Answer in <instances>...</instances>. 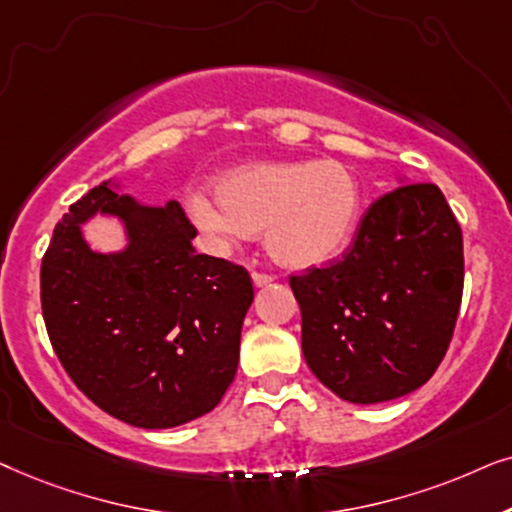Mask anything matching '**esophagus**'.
I'll use <instances>...</instances> for the list:
<instances>
[{"instance_id":"1","label":"esophagus","mask_w":512,"mask_h":512,"mask_svg":"<svg viewBox=\"0 0 512 512\" xmlns=\"http://www.w3.org/2000/svg\"><path fill=\"white\" fill-rule=\"evenodd\" d=\"M271 281H274V278L267 276V274H257V271L252 274V283H255V288H267Z\"/></svg>"}]
</instances>
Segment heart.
<instances>
[{
  "instance_id": "1",
  "label": "heart",
  "mask_w": 512,
  "mask_h": 512,
  "mask_svg": "<svg viewBox=\"0 0 512 512\" xmlns=\"http://www.w3.org/2000/svg\"><path fill=\"white\" fill-rule=\"evenodd\" d=\"M215 189L217 196L203 187L187 194L196 229L215 245L264 231L271 260L290 269L337 260L363 215L358 175L332 159L245 163L217 177Z\"/></svg>"
}]
</instances>
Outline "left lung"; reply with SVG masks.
<instances>
[{"mask_svg": "<svg viewBox=\"0 0 512 512\" xmlns=\"http://www.w3.org/2000/svg\"><path fill=\"white\" fill-rule=\"evenodd\" d=\"M302 351L323 386L356 405L403 398L445 358L463 292V236L435 185L381 196L344 260L292 276Z\"/></svg>", "mask_w": 512, "mask_h": 512, "instance_id": "left-lung-1", "label": "left lung"}]
</instances>
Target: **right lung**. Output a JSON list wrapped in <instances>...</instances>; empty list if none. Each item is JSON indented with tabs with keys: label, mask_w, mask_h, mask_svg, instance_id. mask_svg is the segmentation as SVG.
Wrapping results in <instances>:
<instances>
[{
	"label": "right lung",
	"mask_w": 512,
	"mask_h": 512,
	"mask_svg": "<svg viewBox=\"0 0 512 512\" xmlns=\"http://www.w3.org/2000/svg\"><path fill=\"white\" fill-rule=\"evenodd\" d=\"M122 224L125 245L98 253L83 227ZM177 201L149 206L119 180L93 187L53 229L42 311L53 351L88 400L138 428H173L215 410L236 377L252 297L248 271L196 255Z\"/></svg>",
	"instance_id": "obj_1"
}]
</instances>
